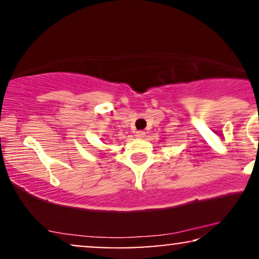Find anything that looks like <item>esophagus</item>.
<instances>
[{"label": "esophagus", "instance_id": "1", "mask_svg": "<svg viewBox=\"0 0 259 259\" xmlns=\"http://www.w3.org/2000/svg\"><path fill=\"white\" fill-rule=\"evenodd\" d=\"M145 134H146V133L142 132V130H139V132H136V136H138V138L141 139V138H144Z\"/></svg>", "mask_w": 259, "mask_h": 259}]
</instances>
